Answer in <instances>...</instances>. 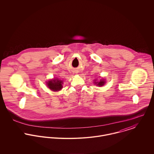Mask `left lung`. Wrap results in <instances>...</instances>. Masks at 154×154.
Returning a JSON list of instances; mask_svg holds the SVG:
<instances>
[{"instance_id":"1","label":"left lung","mask_w":154,"mask_h":154,"mask_svg":"<svg viewBox=\"0 0 154 154\" xmlns=\"http://www.w3.org/2000/svg\"><path fill=\"white\" fill-rule=\"evenodd\" d=\"M94 83H95L94 84L97 85V86L101 87V86H103V85H104L105 84L106 81H105V79H101L99 82H97L96 80H95V81H94Z\"/></svg>"}]
</instances>
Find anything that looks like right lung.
<instances>
[{"instance_id":"obj_1","label":"right lung","mask_w":154,"mask_h":154,"mask_svg":"<svg viewBox=\"0 0 154 154\" xmlns=\"http://www.w3.org/2000/svg\"><path fill=\"white\" fill-rule=\"evenodd\" d=\"M63 81L59 79H53L47 82V85L53 91H58L63 88Z\"/></svg>"}]
</instances>
